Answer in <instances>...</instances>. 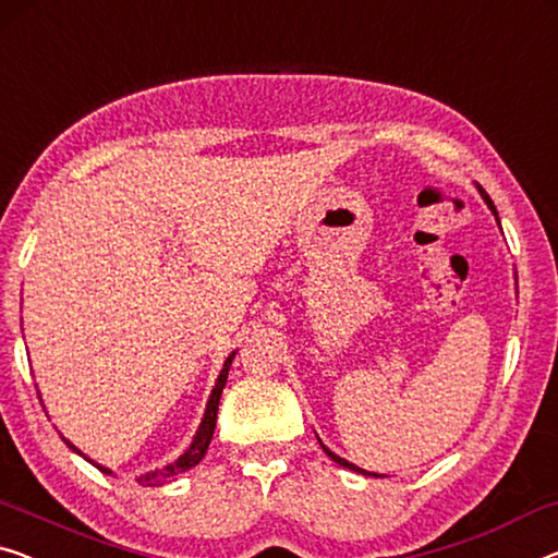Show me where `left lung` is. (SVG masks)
<instances>
[{"label": "left lung", "mask_w": 558, "mask_h": 558, "mask_svg": "<svg viewBox=\"0 0 558 558\" xmlns=\"http://www.w3.org/2000/svg\"><path fill=\"white\" fill-rule=\"evenodd\" d=\"M478 193H481V197H484V203L488 205V210H492V213L496 215V220H498L496 205L492 203V197H488V195H486V190H484V187H478ZM498 226H501V222H498ZM318 440H320V438H318ZM320 446H323V440H320ZM323 451H326V453L330 456V459H332V461H336V463H340V465H343V469H351V471H359V473H363V476H371V473H368V471H365V469H361V465H355V463H351V461L340 459V456H338V453H332L328 446H323ZM373 476H378V473H373Z\"/></svg>", "instance_id": "obj_1"}]
</instances>
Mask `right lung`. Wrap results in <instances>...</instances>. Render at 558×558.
I'll return each instance as SVG.
<instances>
[{"mask_svg": "<svg viewBox=\"0 0 558 558\" xmlns=\"http://www.w3.org/2000/svg\"><path fill=\"white\" fill-rule=\"evenodd\" d=\"M235 353H238V351H232V353L228 355V359H226V363H222L220 376H218V380H215V388H213L210 398H207V405H205L203 421H199V426H197V430H195L193 440H190V446L185 448V453H182L178 461H172V463H168V465H162V469H155V471L140 473V476L135 478L140 486H160V484H165V481H170V478H174V476H180V473H185V471H190V469H195V465L205 459L207 446H210L213 434H215V421H218V405H220L222 388H226V384H228V371H230V365H232V359H235ZM62 438H64V436H62ZM64 444L70 446L74 453L82 456V459H87V456L82 453L77 446L70 444V440H66V438H64ZM87 461L93 463V465H97V469L102 471V473H110V476H112V471H110V469H105V465L95 463L93 459H87Z\"/></svg>", "mask_w": 558, "mask_h": 558, "instance_id": "obj_1", "label": "right lung"}]
</instances>
